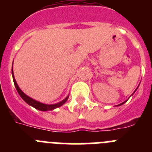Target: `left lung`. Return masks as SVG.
Here are the masks:
<instances>
[{"mask_svg": "<svg viewBox=\"0 0 152 152\" xmlns=\"http://www.w3.org/2000/svg\"><path fill=\"white\" fill-rule=\"evenodd\" d=\"M137 88H136V90H137ZM136 90H135V91H136ZM135 91H134V93H135ZM134 93H133V94H134ZM126 101H124V102H123V103H120V104H119V105H117V106H121V105H123V103H126Z\"/></svg>", "mask_w": 152, "mask_h": 152, "instance_id": "8db88e82", "label": "left lung"}]
</instances>
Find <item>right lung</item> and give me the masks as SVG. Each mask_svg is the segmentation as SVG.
<instances>
[{
    "label": "right lung",
    "mask_w": 152,
    "mask_h": 152,
    "mask_svg": "<svg viewBox=\"0 0 152 152\" xmlns=\"http://www.w3.org/2000/svg\"><path fill=\"white\" fill-rule=\"evenodd\" d=\"M12 76H13V83H14L15 88H16V89H17L18 94H20V96L22 97L23 100L26 102L27 104H29V105L31 106V107H34V108L36 109V110H41V111L53 110L54 109L58 108V107H61V106H62L63 104H64V103L67 101V100H68V96H67L65 99H64L62 101L59 102V103H55V104H44V103H40V102H39V101H36V100H33V99H32L31 97L28 96L26 94H24V93L21 91L20 88H19V86L17 85V81H16L15 78H14V75H13V67H12Z\"/></svg>",
    "instance_id": "obj_1"
}]
</instances>
